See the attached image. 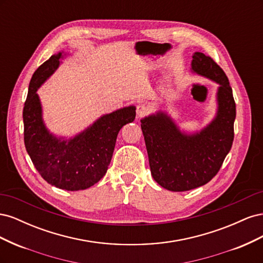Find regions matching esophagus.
I'll return each mask as SVG.
<instances>
[{
	"instance_id": "1",
	"label": "esophagus",
	"mask_w": 263,
	"mask_h": 263,
	"mask_svg": "<svg viewBox=\"0 0 263 263\" xmlns=\"http://www.w3.org/2000/svg\"><path fill=\"white\" fill-rule=\"evenodd\" d=\"M136 112H137V116H138V117H142V116H145V115L148 114L149 108H148V106L145 105V104H139V105H137Z\"/></svg>"
}]
</instances>
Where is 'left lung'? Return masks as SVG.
<instances>
[{"instance_id": "8db88e82", "label": "left lung", "mask_w": 263, "mask_h": 263, "mask_svg": "<svg viewBox=\"0 0 263 263\" xmlns=\"http://www.w3.org/2000/svg\"><path fill=\"white\" fill-rule=\"evenodd\" d=\"M196 73L219 83L218 112L201 133L182 134L171 118L159 112L141 119L151 176L162 187L183 192L210 182L224 162L234 141L236 103L228 78L210 55L193 54Z\"/></svg>"}]
</instances>
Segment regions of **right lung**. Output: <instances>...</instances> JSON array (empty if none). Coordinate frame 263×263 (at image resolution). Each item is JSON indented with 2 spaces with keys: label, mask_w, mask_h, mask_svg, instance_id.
<instances>
[{
  "label": "right lung",
  "mask_w": 263,
  "mask_h": 263,
  "mask_svg": "<svg viewBox=\"0 0 263 263\" xmlns=\"http://www.w3.org/2000/svg\"><path fill=\"white\" fill-rule=\"evenodd\" d=\"M61 52L53 54L31 77L24 104V142L42 178L67 191L85 190L105 176L118 132L134 122L136 108L124 107L98 119L91 127L70 140H61L46 129L42 106L36 93L59 66Z\"/></svg>",
  "instance_id": "1"
}]
</instances>
